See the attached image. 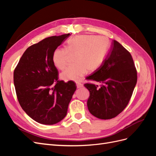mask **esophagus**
<instances>
[{
  "instance_id": "34e87169",
  "label": "esophagus",
  "mask_w": 156,
  "mask_h": 156,
  "mask_svg": "<svg viewBox=\"0 0 156 156\" xmlns=\"http://www.w3.org/2000/svg\"><path fill=\"white\" fill-rule=\"evenodd\" d=\"M76 86H77V88H82V87H83V84L79 83H78L76 84Z\"/></svg>"
}]
</instances>
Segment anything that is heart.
<instances>
[{
	"label": "heart",
	"instance_id": "heart-1",
	"mask_svg": "<svg viewBox=\"0 0 156 156\" xmlns=\"http://www.w3.org/2000/svg\"><path fill=\"white\" fill-rule=\"evenodd\" d=\"M108 48V40L105 36L78 35L67 41L66 49H56L52 60L56 68L63 69L69 56H75V65L64 70L60 77L64 81H80L88 71L93 72L100 68Z\"/></svg>",
	"mask_w": 156,
	"mask_h": 156
}]
</instances>
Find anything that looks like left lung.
Wrapping results in <instances>:
<instances>
[{
  "instance_id": "obj_1",
  "label": "left lung",
  "mask_w": 156,
  "mask_h": 156,
  "mask_svg": "<svg viewBox=\"0 0 156 156\" xmlns=\"http://www.w3.org/2000/svg\"><path fill=\"white\" fill-rule=\"evenodd\" d=\"M87 79L101 84L100 87L92 83L84 84L90 92L88 111L98 119L107 120L119 115L128 104L137 73L129 52L113 40L100 68Z\"/></svg>"
}]
</instances>
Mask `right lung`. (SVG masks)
I'll return each mask as SVG.
<instances>
[{
    "mask_svg": "<svg viewBox=\"0 0 156 156\" xmlns=\"http://www.w3.org/2000/svg\"><path fill=\"white\" fill-rule=\"evenodd\" d=\"M69 36H51L30 46L14 70L19 103L31 119L41 124H55L64 119L76 90L73 82L58 80L52 60L55 50Z\"/></svg>",
    "mask_w": 156,
    "mask_h": 156,
    "instance_id": "add662e5",
    "label": "right lung"
}]
</instances>
